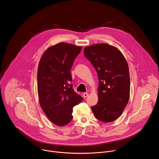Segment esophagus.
Instances as JSON below:
<instances>
[{"mask_svg": "<svg viewBox=\"0 0 159 159\" xmlns=\"http://www.w3.org/2000/svg\"><path fill=\"white\" fill-rule=\"evenodd\" d=\"M88 96H89V94H88V93H84V94H83V96H84V98H87Z\"/></svg>", "mask_w": 159, "mask_h": 159, "instance_id": "34e87169", "label": "esophagus"}]
</instances>
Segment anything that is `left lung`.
Wrapping results in <instances>:
<instances>
[{"label": "left lung", "mask_w": 159, "mask_h": 159, "mask_svg": "<svg viewBox=\"0 0 159 159\" xmlns=\"http://www.w3.org/2000/svg\"><path fill=\"white\" fill-rule=\"evenodd\" d=\"M86 58L96 69L98 79V102L91 109L104 123L118 119L127 105L130 92L128 62L116 47L98 43L84 48Z\"/></svg>", "instance_id": "left-lung-1"}]
</instances>
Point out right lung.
<instances>
[{
  "label": "right lung",
  "mask_w": 159,
  "mask_h": 159,
  "mask_svg": "<svg viewBox=\"0 0 159 159\" xmlns=\"http://www.w3.org/2000/svg\"><path fill=\"white\" fill-rule=\"evenodd\" d=\"M82 47L59 43L43 53L38 67L39 104L55 125L64 126L72 120L73 107L83 98L72 89L71 68Z\"/></svg>",
  "instance_id": "right-lung-1"
}]
</instances>
